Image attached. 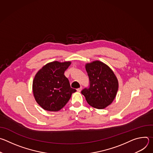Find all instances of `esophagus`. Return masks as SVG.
<instances>
[{
    "label": "esophagus",
    "mask_w": 153,
    "mask_h": 153,
    "mask_svg": "<svg viewBox=\"0 0 153 153\" xmlns=\"http://www.w3.org/2000/svg\"><path fill=\"white\" fill-rule=\"evenodd\" d=\"M82 86H80V88H77V91L78 92H80V91H81V90H82Z\"/></svg>",
    "instance_id": "34e87169"
}]
</instances>
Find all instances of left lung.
Returning <instances> with one entry per match:
<instances>
[{"label": "left lung", "instance_id": "1", "mask_svg": "<svg viewBox=\"0 0 153 153\" xmlns=\"http://www.w3.org/2000/svg\"><path fill=\"white\" fill-rule=\"evenodd\" d=\"M85 68L90 86L81 93L90 105L103 109L110 105L116 96L119 88L117 79L108 65L99 60L86 63Z\"/></svg>", "mask_w": 153, "mask_h": 153}]
</instances>
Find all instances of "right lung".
<instances>
[{
    "instance_id": "add662e5",
    "label": "right lung",
    "mask_w": 153,
    "mask_h": 153,
    "mask_svg": "<svg viewBox=\"0 0 153 153\" xmlns=\"http://www.w3.org/2000/svg\"><path fill=\"white\" fill-rule=\"evenodd\" d=\"M71 63L50 62L36 73L33 82V94L37 103L45 110L59 111L76 91L71 88L68 79L64 75Z\"/></svg>"
}]
</instances>
